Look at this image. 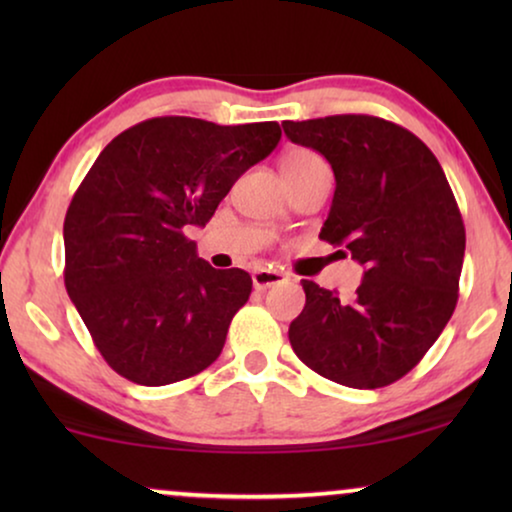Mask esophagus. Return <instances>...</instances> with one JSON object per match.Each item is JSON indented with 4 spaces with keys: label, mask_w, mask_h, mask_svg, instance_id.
<instances>
[{
    "label": "esophagus",
    "mask_w": 512,
    "mask_h": 512,
    "mask_svg": "<svg viewBox=\"0 0 512 512\" xmlns=\"http://www.w3.org/2000/svg\"><path fill=\"white\" fill-rule=\"evenodd\" d=\"M251 279H254V286L258 291H265V289H270V286H275V284H279V282H284V275L279 270H268V268H261V270H256L254 275H251Z\"/></svg>",
    "instance_id": "esophagus-1"
}]
</instances>
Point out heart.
Returning <instances> with one entry per match:
<instances>
[{
	"instance_id": "heart-1",
	"label": "heart",
	"mask_w": 512,
	"mask_h": 512,
	"mask_svg": "<svg viewBox=\"0 0 512 512\" xmlns=\"http://www.w3.org/2000/svg\"><path fill=\"white\" fill-rule=\"evenodd\" d=\"M317 165H324V160L310 149H289L279 158V170H282L284 181L298 177V174H305Z\"/></svg>"
}]
</instances>
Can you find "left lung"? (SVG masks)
<instances>
[{"mask_svg":"<svg viewBox=\"0 0 512 512\" xmlns=\"http://www.w3.org/2000/svg\"><path fill=\"white\" fill-rule=\"evenodd\" d=\"M282 128L331 163L335 193L319 237L363 265L352 300L300 282L293 352L326 380L387 387L422 361L457 307L466 249L457 200L429 146L384 118L345 114Z\"/></svg>","mask_w":512,"mask_h":512,"instance_id":"obj_1","label":"left lung"}]
</instances>
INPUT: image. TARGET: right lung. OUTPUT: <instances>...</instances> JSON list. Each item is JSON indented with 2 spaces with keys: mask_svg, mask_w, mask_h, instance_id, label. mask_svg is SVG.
Masks as SVG:
<instances>
[{
  "mask_svg": "<svg viewBox=\"0 0 512 512\" xmlns=\"http://www.w3.org/2000/svg\"><path fill=\"white\" fill-rule=\"evenodd\" d=\"M282 139L275 121L160 116L111 139L65 216V286L104 361L163 387L219 359L251 277L216 270L188 240Z\"/></svg>",
  "mask_w": 512,
  "mask_h": 512,
  "instance_id": "1",
  "label": "right lung"
}]
</instances>
